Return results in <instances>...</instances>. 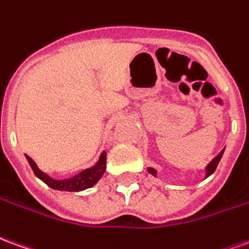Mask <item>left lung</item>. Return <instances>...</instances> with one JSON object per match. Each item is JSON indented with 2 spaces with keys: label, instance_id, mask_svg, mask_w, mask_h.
Segmentation results:
<instances>
[{
  "label": "left lung",
  "instance_id": "1",
  "mask_svg": "<svg viewBox=\"0 0 249 249\" xmlns=\"http://www.w3.org/2000/svg\"><path fill=\"white\" fill-rule=\"evenodd\" d=\"M223 151H224V150H223ZM223 151H221L220 154L217 155V157L213 158V160H212V162L210 163L208 166H207V168H206L207 177H210V175H211L212 172H213V171H215V170H216L217 164H219V162H220L221 155H223ZM148 172H150V174H152V175H157V171H155L154 168H148Z\"/></svg>",
  "mask_w": 249,
  "mask_h": 249
}]
</instances>
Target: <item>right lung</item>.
I'll use <instances>...</instances> for the list:
<instances>
[{
    "instance_id": "add662e5",
    "label": "right lung",
    "mask_w": 249,
    "mask_h": 249,
    "mask_svg": "<svg viewBox=\"0 0 249 249\" xmlns=\"http://www.w3.org/2000/svg\"><path fill=\"white\" fill-rule=\"evenodd\" d=\"M26 158H28V162L30 167H32L33 171H34V174L42 182L46 183L49 187H52L54 190H59V191H82L85 188L94 186L101 179L105 171H106V152H103L102 157H101V160L98 162L97 166L92 167V168H89V170H85V171L81 172L77 177L71 178V179H66V180H55V179L48 177L46 174H43L38 168L37 164L34 163L32 158L28 157V155H26Z\"/></svg>"
}]
</instances>
